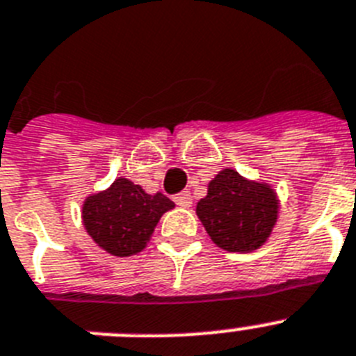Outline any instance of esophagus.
<instances>
[{
  "mask_svg": "<svg viewBox=\"0 0 356 356\" xmlns=\"http://www.w3.org/2000/svg\"><path fill=\"white\" fill-rule=\"evenodd\" d=\"M175 203H176V205H180V207H184V209L191 207V205H193V198H191L189 191H181L180 194H176Z\"/></svg>",
  "mask_w": 356,
  "mask_h": 356,
  "instance_id": "esophagus-1",
  "label": "esophagus"
}]
</instances>
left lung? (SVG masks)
Segmentation results:
<instances>
[{
	"label": "left lung",
	"instance_id": "obj_1",
	"mask_svg": "<svg viewBox=\"0 0 356 356\" xmlns=\"http://www.w3.org/2000/svg\"><path fill=\"white\" fill-rule=\"evenodd\" d=\"M277 196L270 185L225 169L209 184L196 214L212 241L227 252H252L268 239L277 221Z\"/></svg>",
	"mask_w": 356,
	"mask_h": 356
}]
</instances>
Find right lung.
Returning a JSON list of instances; mask_svg holds the SVG:
<instances>
[{"label": "right lung", "instance_id": "obj_1", "mask_svg": "<svg viewBox=\"0 0 356 356\" xmlns=\"http://www.w3.org/2000/svg\"><path fill=\"white\" fill-rule=\"evenodd\" d=\"M172 207L162 193L147 194L140 185L118 178L108 191L84 202L83 221L100 248L127 257L144 250L158 220Z\"/></svg>", "mask_w": 356, "mask_h": 356}]
</instances>
